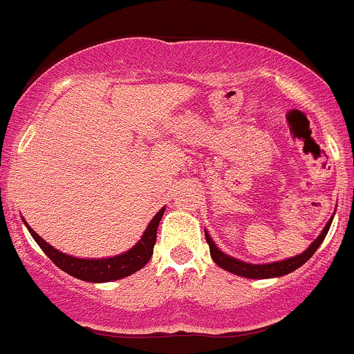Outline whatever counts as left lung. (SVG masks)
I'll return each instance as SVG.
<instances>
[{
    "mask_svg": "<svg viewBox=\"0 0 354 354\" xmlns=\"http://www.w3.org/2000/svg\"><path fill=\"white\" fill-rule=\"evenodd\" d=\"M330 223L332 221L327 223V226L324 227V231L320 233V236L317 238V240L313 241V243L310 245L308 248L301 253V255H296V257H292V259L281 260V262L266 263V266H253V263L241 262V260H236V259H233V257L226 255V253H223L219 248H217L216 243L210 240V236L207 233H205V240H207V243H209L210 257H212V260L217 263V266L223 267L224 270H230V272L238 274V276L250 277V279H267V277L284 276V274H289V272H292L295 269H298V267H301L303 263H305L306 260H308L310 257L317 252V248H319L320 243L324 241V238H326L327 231H329V227H330Z\"/></svg>",
    "mask_w": 354,
    "mask_h": 354,
    "instance_id": "8db88e82",
    "label": "left lung"
}]
</instances>
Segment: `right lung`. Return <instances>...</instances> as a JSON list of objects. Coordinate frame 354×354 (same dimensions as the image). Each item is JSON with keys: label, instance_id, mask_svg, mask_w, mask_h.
<instances>
[{"label": "right lung", "instance_id": "1", "mask_svg": "<svg viewBox=\"0 0 354 354\" xmlns=\"http://www.w3.org/2000/svg\"><path fill=\"white\" fill-rule=\"evenodd\" d=\"M162 214L164 209H160L159 212L156 214L154 219L151 221V224H149L147 230H145L142 240L138 241L133 248L128 250L123 255L97 260L77 259V257L65 255V253L53 248L49 243H46L34 230H30L28 226L27 227L28 231H30L32 238L37 241V245L41 246L42 252L53 260V263H55L56 267H59V269L65 270L70 276L77 277V279L87 281V283H108V281H116L121 279V277H127L130 276V274L137 272V270H140L142 267L151 260L157 240V226H159Z\"/></svg>", "mask_w": 354, "mask_h": 354}]
</instances>
